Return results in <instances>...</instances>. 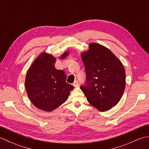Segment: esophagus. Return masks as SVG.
Returning a JSON list of instances; mask_svg holds the SVG:
<instances>
[{
    "instance_id": "esophagus-1",
    "label": "esophagus",
    "mask_w": 149,
    "mask_h": 149,
    "mask_svg": "<svg viewBox=\"0 0 149 149\" xmlns=\"http://www.w3.org/2000/svg\"><path fill=\"white\" fill-rule=\"evenodd\" d=\"M73 86L74 87H78L79 86V82L77 81H75L74 83H73Z\"/></svg>"
}]
</instances>
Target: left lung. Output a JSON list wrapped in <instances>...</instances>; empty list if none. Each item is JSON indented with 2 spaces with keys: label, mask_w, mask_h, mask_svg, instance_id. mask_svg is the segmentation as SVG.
Returning <instances> with one entry per match:
<instances>
[{
  "label": "left lung",
  "mask_w": 149,
  "mask_h": 149,
  "mask_svg": "<svg viewBox=\"0 0 149 149\" xmlns=\"http://www.w3.org/2000/svg\"><path fill=\"white\" fill-rule=\"evenodd\" d=\"M86 74V84L81 86L91 105L106 111L121 99L125 88V72L120 60L100 44L91 43L81 53Z\"/></svg>",
  "instance_id": "1"
}]
</instances>
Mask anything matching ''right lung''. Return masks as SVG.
Wrapping results in <instances>:
<instances>
[{
    "instance_id": "add662e5",
    "label": "right lung",
    "mask_w": 149,
    "mask_h": 149,
    "mask_svg": "<svg viewBox=\"0 0 149 149\" xmlns=\"http://www.w3.org/2000/svg\"><path fill=\"white\" fill-rule=\"evenodd\" d=\"M69 54L65 51L59 59ZM56 58L43 52L34 60L27 70L25 86L31 102L38 109L50 112L68 99L72 85L66 82V75L62 70L55 68Z\"/></svg>"
}]
</instances>
